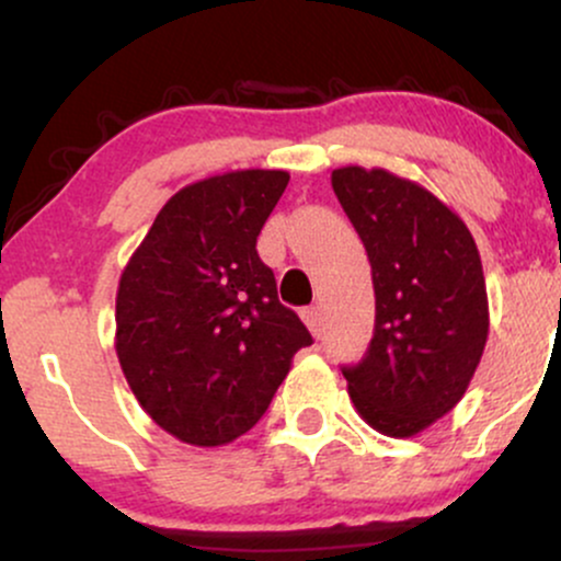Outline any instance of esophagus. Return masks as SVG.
I'll list each match as a JSON object with an SVG mask.
<instances>
[{"label":"esophagus","mask_w":561,"mask_h":561,"mask_svg":"<svg viewBox=\"0 0 561 561\" xmlns=\"http://www.w3.org/2000/svg\"><path fill=\"white\" fill-rule=\"evenodd\" d=\"M302 321H306L308 330H311L319 337V334H321V311L317 306H311V308H306V311H302Z\"/></svg>","instance_id":"1"}]
</instances>
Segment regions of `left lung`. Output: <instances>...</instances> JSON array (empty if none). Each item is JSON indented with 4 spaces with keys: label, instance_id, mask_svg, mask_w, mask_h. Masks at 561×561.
<instances>
[{
    "label": "left lung",
    "instance_id": "8db88e82",
    "mask_svg": "<svg viewBox=\"0 0 561 561\" xmlns=\"http://www.w3.org/2000/svg\"><path fill=\"white\" fill-rule=\"evenodd\" d=\"M332 190L362 237L375 282V334L347 392L377 433L411 437L467 392L488 340L478 244L448 205L385 169L345 165Z\"/></svg>",
    "mask_w": 561,
    "mask_h": 561
}]
</instances>
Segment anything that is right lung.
<instances>
[{
	"label": "right lung",
	"mask_w": 561,
	"mask_h": 561,
	"mask_svg": "<svg viewBox=\"0 0 561 561\" xmlns=\"http://www.w3.org/2000/svg\"><path fill=\"white\" fill-rule=\"evenodd\" d=\"M287 182V171L250 169L184 186L121 274V369L152 422L190 446L248 433L313 343L255 250Z\"/></svg>",
	"instance_id": "add662e5"
}]
</instances>
